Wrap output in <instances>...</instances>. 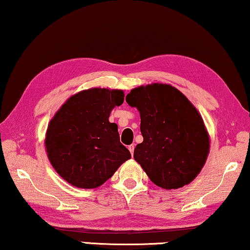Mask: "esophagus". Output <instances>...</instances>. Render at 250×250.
Wrapping results in <instances>:
<instances>
[{"label": "esophagus", "instance_id": "34e87169", "mask_svg": "<svg viewBox=\"0 0 250 250\" xmlns=\"http://www.w3.org/2000/svg\"><path fill=\"white\" fill-rule=\"evenodd\" d=\"M134 148H135V145L134 144H130V145H128V149H129V152H130V154H134Z\"/></svg>", "mask_w": 250, "mask_h": 250}]
</instances>
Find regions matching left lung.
I'll use <instances>...</instances> for the list:
<instances>
[{"label": "left lung", "instance_id": "8db88e82", "mask_svg": "<svg viewBox=\"0 0 250 250\" xmlns=\"http://www.w3.org/2000/svg\"><path fill=\"white\" fill-rule=\"evenodd\" d=\"M126 102L141 115L143 142L134 149V159L151 181L167 190L190 183L205 165L210 145L195 107L164 83L132 89Z\"/></svg>", "mask_w": 250, "mask_h": 250}]
</instances>
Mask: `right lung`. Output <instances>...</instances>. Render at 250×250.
<instances>
[{"label": "right lung", "mask_w": 250, "mask_h": 250, "mask_svg": "<svg viewBox=\"0 0 250 250\" xmlns=\"http://www.w3.org/2000/svg\"><path fill=\"white\" fill-rule=\"evenodd\" d=\"M124 102L122 90L91 88L68 99L48 126L45 148L52 167L68 183L94 189L105 183L130 153L108 117Z\"/></svg>", "instance_id": "right-lung-1"}]
</instances>
